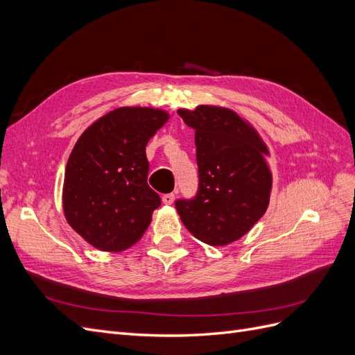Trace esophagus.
<instances>
[{
  "label": "esophagus",
  "instance_id": "34e87169",
  "mask_svg": "<svg viewBox=\"0 0 355 355\" xmlns=\"http://www.w3.org/2000/svg\"><path fill=\"white\" fill-rule=\"evenodd\" d=\"M175 198H176L175 194H164L163 196V202L167 204V206H170V204L175 202Z\"/></svg>",
  "mask_w": 355,
  "mask_h": 355
}]
</instances>
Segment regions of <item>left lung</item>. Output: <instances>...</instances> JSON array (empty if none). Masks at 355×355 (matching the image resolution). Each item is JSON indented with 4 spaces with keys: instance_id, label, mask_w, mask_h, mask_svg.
<instances>
[{
    "instance_id": "8db88e82",
    "label": "left lung",
    "mask_w": 355,
    "mask_h": 355,
    "mask_svg": "<svg viewBox=\"0 0 355 355\" xmlns=\"http://www.w3.org/2000/svg\"><path fill=\"white\" fill-rule=\"evenodd\" d=\"M196 130L198 191L178 200L176 210L187 230L210 245H227L252 230L270 204L272 175L270 154L254 128L228 108L200 105L179 110Z\"/></svg>"
}]
</instances>
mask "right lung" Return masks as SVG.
<instances>
[{
  "mask_svg": "<svg viewBox=\"0 0 355 355\" xmlns=\"http://www.w3.org/2000/svg\"><path fill=\"white\" fill-rule=\"evenodd\" d=\"M167 120L163 110L123 106L94 121L75 144L63 180V211L96 249L125 250L151 223L161 200L148 185L145 148Z\"/></svg>",
  "mask_w": 355,
  "mask_h": 355,
  "instance_id": "right-lung-1",
  "label": "right lung"
}]
</instances>
